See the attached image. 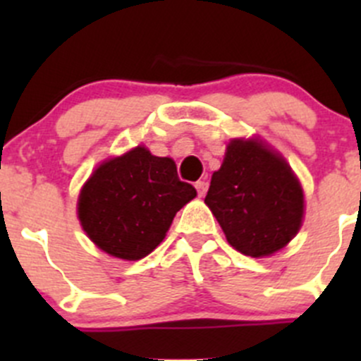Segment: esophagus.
<instances>
[{"instance_id": "esophagus-1", "label": "esophagus", "mask_w": 361, "mask_h": 361, "mask_svg": "<svg viewBox=\"0 0 361 361\" xmlns=\"http://www.w3.org/2000/svg\"><path fill=\"white\" fill-rule=\"evenodd\" d=\"M195 188H197L199 197H204V195H206V190H207V181L206 180L195 181Z\"/></svg>"}]
</instances>
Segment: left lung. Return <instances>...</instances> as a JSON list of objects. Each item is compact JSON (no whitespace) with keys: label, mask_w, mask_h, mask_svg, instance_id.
Segmentation results:
<instances>
[{"label":"left lung","mask_w":361,"mask_h":361,"mask_svg":"<svg viewBox=\"0 0 361 361\" xmlns=\"http://www.w3.org/2000/svg\"><path fill=\"white\" fill-rule=\"evenodd\" d=\"M204 202L228 245L255 258L285 248L304 218V192L292 167L258 140L228 143Z\"/></svg>","instance_id":"obj_1"}]
</instances>
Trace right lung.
<instances>
[{
  "label": "right lung",
  "instance_id": "obj_1",
  "mask_svg": "<svg viewBox=\"0 0 361 361\" xmlns=\"http://www.w3.org/2000/svg\"><path fill=\"white\" fill-rule=\"evenodd\" d=\"M195 195L178 178L173 159L136 147L94 171L80 192L78 218L97 248L140 260L162 243L178 211Z\"/></svg>",
  "mask_w": 361,
  "mask_h": 361
}]
</instances>
